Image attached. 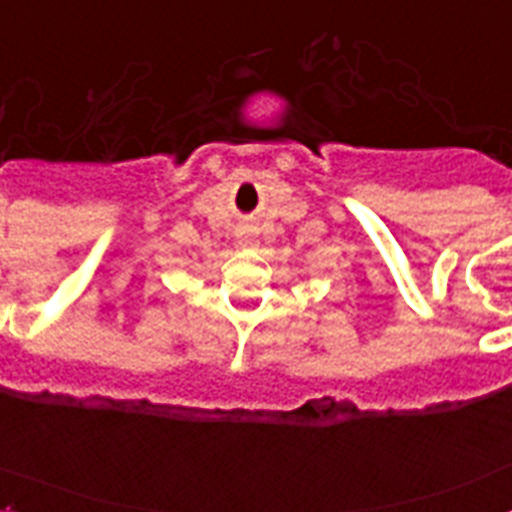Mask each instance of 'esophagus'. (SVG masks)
Instances as JSON below:
<instances>
[{"instance_id": "34e87169", "label": "esophagus", "mask_w": 512, "mask_h": 512, "mask_svg": "<svg viewBox=\"0 0 512 512\" xmlns=\"http://www.w3.org/2000/svg\"><path fill=\"white\" fill-rule=\"evenodd\" d=\"M235 235H238V241L243 246H256V241H259V230L253 228V225H241V228L235 230Z\"/></svg>"}]
</instances>
